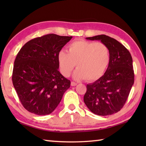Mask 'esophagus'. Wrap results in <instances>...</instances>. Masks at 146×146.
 Instances as JSON below:
<instances>
[{"label": "esophagus", "instance_id": "esophagus-1", "mask_svg": "<svg viewBox=\"0 0 146 146\" xmlns=\"http://www.w3.org/2000/svg\"><path fill=\"white\" fill-rule=\"evenodd\" d=\"M76 84H76L75 82H71V86H76Z\"/></svg>", "mask_w": 146, "mask_h": 146}]
</instances>
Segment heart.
<instances>
[{
	"instance_id": "obj_1",
	"label": "heart",
	"mask_w": 146,
	"mask_h": 146,
	"mask_svg": "<svg viewBox=\"0 0 146 146\" xmlns=\"http://www.w3.org/2000/svg\"><path fill=\"white\" fill-rule=\"evenodd\" d=\"M58 62L64 76H70L76 64L78 68L73 74L74 78L93 81L100 78L107 70L110 51L106 44L100 42L76 40L68 46V53H58Z\"/></svg>"
}]
</instances>
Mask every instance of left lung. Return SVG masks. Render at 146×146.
<instances>
[{
    "label": "left lung",
    "instance_id": "1",
    "mask_svg": "<svg viewBox=\"0 0 146 146\" xmlns=\"http://www.w3.org/2000/svg\"><path fill=\"white\" fill-rule=\"evenodd\" d=\"M86 39L106 44L110 51V62L102 76L87 84L84 102L94 114H114L123 108L134 84L131 55L122 44L105 35Z\"/></svg>",
    "mask_w": 146,
    "mask_h": 146
}]
</instances>
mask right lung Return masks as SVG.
<instances>
[{
    "label": "right lung",
    "mask_w": 146,
    "mask_h": 146,
    "mask_svg": "<svg viewBox=\"0 0 146 146\" xmlns=\"http://www.w3.org/2000/svg\"><path fill=\"white\" fill-rule=\"evenodd\" d=\"M72 36L48 34L26 43L14 62L12 81L24 108L34 114L52 113L71 82L59 72L58 55Z\"/></svg>",
    "instance_id": "1"
}]
</instances>
